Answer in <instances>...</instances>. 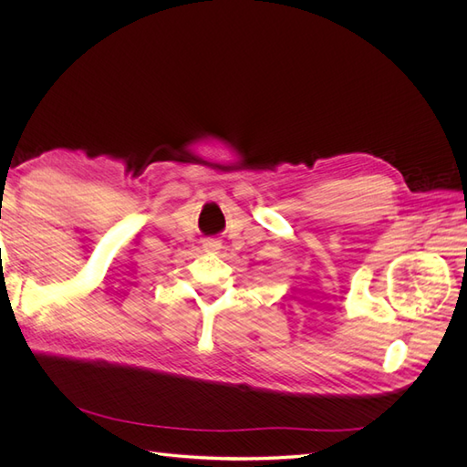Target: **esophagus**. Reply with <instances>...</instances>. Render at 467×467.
I'll return each instance as SVG.
<instances>
[{
    "mask_svg": "<svg viewBox=\"0 0 467 467\" xmlns=\"http://www.w3.org/2000/svg\"><path fill=\"white\" fill-rule=\"evenodd\" d=\"M204 251L208 253H218L222 249V244L218 242V239H204Z\"/></svg>",
    "mask_w": 467,
    "mask_h": 467,
    "instance_id": "1",
    "label": "esophagus"
}]
</instances>
